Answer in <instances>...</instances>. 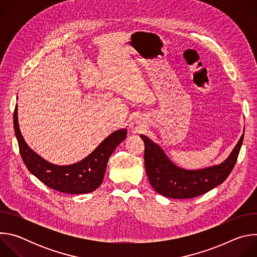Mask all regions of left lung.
Segmentation results:
<instances>
[{"label":"left lung","instance_id":"left-lung-1","mask_svg":"<svg viewBox=\"0 0 257 257\" xmlns=\"http://www.w3.org/2000/svg\"><path fill=\"white\" fill-rule=\"evenodd\" d=\"M144 141V164L146 174L154 189L170 198H193L206 193L228 178L242 146V134L229 158L222 164L201 170H184L174 165L158 144L140 135Z\"/></svg>","mask_w":257,"mask_h":257}]
</instances>
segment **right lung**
I'll list each match as a JSON object with an SVG mask.
<instances>
[{
  "instance_id": "add662e5",
  "label": "right lung",
  "mask_w": 257,
  "mask_h": 257,
  "mask_svg": "<svg viewBox=\"0 0 257 257\" xmlns=\"http://www.w3.org/2000/svg\"><path fill=\"white\" fill-rule=\"evenodd\" d=\"M17 104L14 109V130L22 160L31 174L48 187L68 194H84L94 191L103 180L107 161L117 146L126 138L127 130L120 129L108 135L84 160L69 166L53 165L26 144L19 129Z\"/></svg>"
}]
</instances>
